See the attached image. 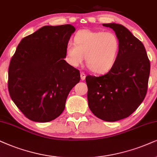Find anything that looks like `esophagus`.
Returning a JSON list of instances; mask_svg holds the SVG:
<instances>
[{
  "instance_id": "esophagus-1",
  "label": "esophagus",
  "mask_w": 157,
  "mask_h": 157,
  "mask_svg": "<svg viewBox=\"0 0 157 157\" xmlns=\"http://www.w3.org/2000/svg\"><path fill=\"white\" fill-rule=\"evenodd\" d=\"M80 75H81V79H82V81H84L85 78H86V74H85L84 72H81Z\"/></svg>"
}]
</instances>
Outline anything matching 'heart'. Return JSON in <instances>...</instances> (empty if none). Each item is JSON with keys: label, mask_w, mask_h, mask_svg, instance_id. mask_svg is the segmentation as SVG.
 <instances>
[{"label": "heart", "mask_w": 157, "mask_h": 157, "mask_svg": "<svg viewBox=\"0 0 157 157\" xmlns=\"http://www.w3.org/2000/svg\"><path fill=\"white\" fill-rule=\"evenodd\" d=\"M74 42L69 41L65 47V59L71 66H78L86 57L93 72L104 73L117 61L120 41L113 32L81 30L75 34Z\"/></svg>", "instance_id": "b5f03b06"}]
</instances>
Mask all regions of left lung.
I'll use <instances>...</instances> for the list:
<instances>
[{"mask_svg":"<svg viewBox=\"0 0 157 157\" xmlns=\"http://www.w3.org/2000/svg\"><path fill=\"white\" fill-rule=\"evenodd\" d=\"M102 25L114 30L120 41L119 52L106 74L86 75L88 104L97 117L116 121L130 116L144 101L151 65L144 44L124 26Z\"/></svg>","mask_w":157,"mask_h":157,"instance_id":"1","label":"left lung"}]
</instances>
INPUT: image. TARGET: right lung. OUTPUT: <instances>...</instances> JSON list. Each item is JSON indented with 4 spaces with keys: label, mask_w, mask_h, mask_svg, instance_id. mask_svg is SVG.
<instances>
[{
    "label": "right lung",
    "mask_w": 157,
    "mask_h": 157,
    "mask_svg": "<svg viewBox=\"0 0 157 157\" xmlns=\"http://www.w3.org/2000/svg\"><path fill=\"white\" fill-rule=\"evenodd\" d=\"M75 28L71 25L42 27L22 38L11 57L8 89L17 108L31 121L59 117L80 72L69 65L65 47Z\"/></svg>",
    "instance_id": "1"
}]
</instances>
